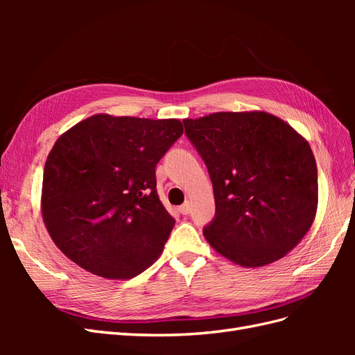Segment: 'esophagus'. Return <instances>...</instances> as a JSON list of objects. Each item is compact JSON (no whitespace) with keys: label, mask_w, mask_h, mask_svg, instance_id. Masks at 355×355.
<instances>
[{"label":"esophagus","mask_w":355,"mask_h":355,"mask_svg":"<svg viewBox=\"0 0 355 355\" xmlns=\"http://www.w3.org/2000/svg\"><path fill=\"white\" fill-rule=\"evenodd\" d=\"M179 213H182V214H188V213H189V202H188V201H185V202L182 204V206L179 207Z\"/></svg>","instance_id":"1"}]
</instances>
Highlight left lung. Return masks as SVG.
<instances>
[{
  "label": "left lung",
  "mask_w": 355,
  "mask_h": 355,
  "mask_svg": "<svg viewBox=\"0 0 355 355\" xmlns=\"http://www.w3.org/2000/svg\"><path fill=\"white\" fill-rule=\"evenodd\" d=\"M185 133L207 166L216 214L207 243L244 268L284 257L313 225L317 164L306 139L270 112L185 118Z\"/></svg>",
  "instance_id": "1"
}]
</instances>
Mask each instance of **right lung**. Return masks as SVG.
I'll return each mask as SVG.
<instances>
[{"mask_svg":"<svg viewBox=\"0 0 355 355\" xmlns=\"http://www.w3.org/2000/svg\"><path fill=\"white\" fill-rule=\"evenodd\" d=\"M184 133L178 118L94 114L53 145L41 214L68 259L94 275L128 280L163 253L173 230L155 166Z\"/></svg>","mask_w":355,"mask_h":355,"instance_id":"obj_1","label":"right lung"}]
</instances>
